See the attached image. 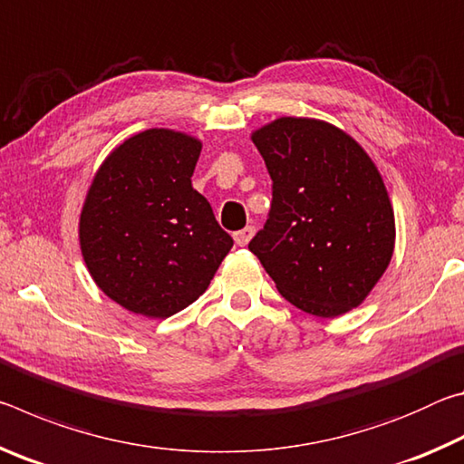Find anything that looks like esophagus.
I'll return each mask as SVG.
<instances>
[{
	"mask_svg": "<svg viewBox=\"0 0 464 464\" xmlns=\"http://www.w3.org/2000/svg\"><path fill=\"white\" fill-rule=\"evenodd\" d=\"M254 233H256V229L249 225V227H246V229H241V231L235 233L233 239H235V243H237L239 247H243V246H247L251 237H254Z\"/></svg>",
	"mask_w": 464,
	"mask_h": 464,
	"instance_id": "1",
	"label": "esophagus"
}]
</instances>
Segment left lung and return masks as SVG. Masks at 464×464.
<instances>
[{
    "label": "left lung",
    "instance_id": "8db88e82",
    "mask_svg": "<svg viewBox=\"0 0 464 464\" xmlns=\"http://www.w3.org/2000/svg\"><path fill=\"white\" fill-rule=\"evenodd\" d=\"M272 178V208L249 241L278 293L309 315L340 317L381 280L395 213L362 145L325 121L280 116L251 132Z\"/></svg>",
    "mask_w": 464,
    "mask_h": 464
}]
</instances>
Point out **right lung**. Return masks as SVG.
Here are the masks:
<instances>
[{
  "label": "right lung",
  "mask_w": 464,
  "mask_h": 464,
  "mask_svg": "<svg viewBox=\"0 0 464 464\" xmlns=\"http://www.w3.org/2000/svg\"><path fill=\"white\" fill-rule=\"evenodd\" d=\"M202 140L174 129L124 139L102 161L80 215L90 276L114 303L166 319L208 288L233 239L192 188Z\"/></svg>",
  "instance_id": "1"
}]
</instances>
